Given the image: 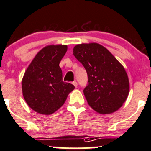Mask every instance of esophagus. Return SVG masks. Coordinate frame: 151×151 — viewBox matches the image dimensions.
<instances>
[{"label":"esophagus","instance_id":"obj_1","mask_svg":"<svg viewBox=\"0 0 151 151\" xmlns=\"http://www.w3.org/2000/svg\"><path fill=\"white\" fill-rule=\"evenodd\" d=\"M72 84L74 85V87H75V88H77V83L76 81H74L72 83Z\"/></svg>","mask_w":151,"mask_h":151}]
</instances>
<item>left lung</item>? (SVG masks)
I'll return each mask as SVG.
<instances>
[{"instance_id": "obj_1", "label": "left lung", "mask_w": 151, "mask_h": 151, "mask_svg": "<svg viewBox=\"0 0 151 151\" xmlns=\"http://www.w3.org/2000/svg\"><path fill=\"white\" fill-rule=\"evenodd\" d=\"M73 54L88 74L83 93L91 108L100 114H110L121 107L129 93V77L122 64L97 43L76 45Z\"/></svg>"}]
</instances>
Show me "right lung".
Here are the masks:
<instances>
[{
	"label": "right lung",
	"instance_id": "right-lung-1",
	"mask_svg": "<svg viewBox=\"0 0 151 151\" xmlns=\"http://www.w3.org/2000/svg\"><path fill=\"white\" fill-rule=\"evenodd\" d=\"M67 51V45H48L36 54L22 80L24 99L35 112L51 115L61 107L72 84L63 81L60 60Z\"/></svg>",
	"mask_w": 151,
	"mask_h": 151
}]
</instances>
